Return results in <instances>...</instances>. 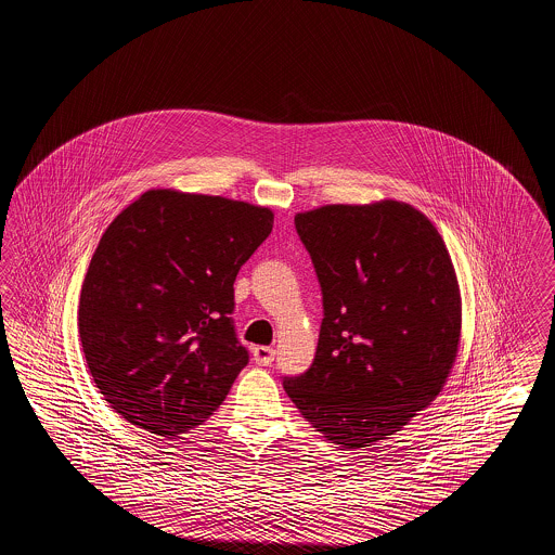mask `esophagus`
I'll use <instances>...</instances> for the list:
<instances>
[{
	"mask_svg": "<svg viewBox=\"0 0 555 555\" xmlns=\"http://www.w3.org/2000/svg\"><path fill=\"white\" fill-rule=\"evenodd\" d=\"M251 353H254V362L260 364V366H270L274 362V356H276V351L272 347H262V345L254 347Z\"/></svg>",
	"mask_w": 555,
	"mask_h": 555,
	"instance_id": "34e87169",
	"label": "esophagus"
}]
</instances>
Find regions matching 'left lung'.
Returning a JSON list of instances; mask_svg holds the SVG:
<instances>
[{
	"label": "left lung",
	"mask_w": 555,
	"mask_h": 555,
	"mask_svg": "<svg viewBox=\"0 0 555 555\" xmlns=\"http://www.w3.org/2000/svg\"><path fill=\"white\" fill-rule=\"evenodd\" d=\"M324 318L314 364L283 387L326 441L396 435L441 393L462 337V295L446 241L414 206L380 199L299 211Z\"/></svg>",
	"instance_id": "1"
}]
</instances>
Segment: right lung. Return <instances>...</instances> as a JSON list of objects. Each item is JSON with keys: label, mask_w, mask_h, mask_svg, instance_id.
<instances>
[{"label": "right lung", "mask_w": 555, "mask_h": 555, "mask_svg": "<svg viewBox=\"0 0 555 555\" xmlns=\"http://www.w3.org/2000/svg\"><path fill=\"white\" fill-rule=\"evenodd\" d=\"M272 224L264 206L177 189H150L109 222L82 281L79 335L127 423L170 441L220 408L249 360L233 283Z\"/></svg>", "instance_id": "1"}]
</instances>
